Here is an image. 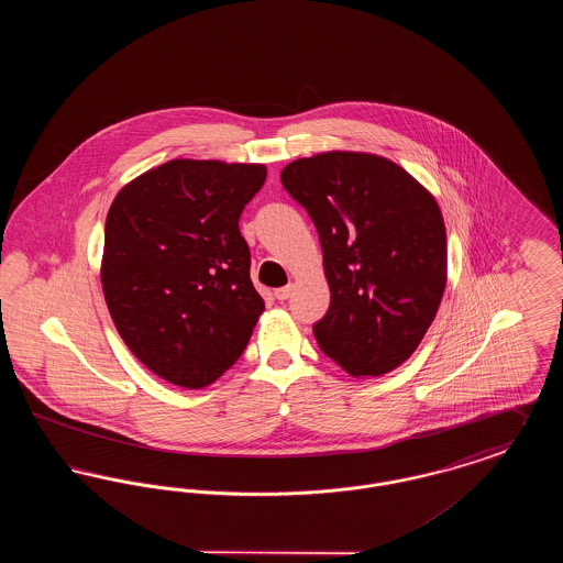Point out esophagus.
Listing matches in <instances>:
<instances>
[{"mask_svg": "<svg viewBox=\"0 0 563 563\" xmlns=\"http://www.w3.org/2000/svg\"><path fill=\"white\" fill-rule=\"evenodd\" d=\"M294 294V285H287V287H280V289H276L274 291V297L278 299V301H287L289 297Z\"/></svg>", "mask_w": 563, "mask_h": 563, "instance_id": "1", "label": "esophagus"}]
</instances>
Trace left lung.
Masks as SVG:
<instances>
[{"mask_svg":"<svg viewBox=\"0 0 563 563\" xmlns=\"http://www.w3.org/2000/svg\"><path fill=\"white\" fill-rule=\"evenodd\" d=\"M280 181L321 241L331 303L312 324L319 346L349 374L393 372L422 342L445 289L434 198L395 162L354 152L291 162Z\"/></svg>","mask_w":563,"mask_h":563,"instance_id":"1","label":"left lung"}]
</instances>
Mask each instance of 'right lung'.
Wrapping results in <instances>:
<instances>
[{"label":"right lung","mask_w":563,"mask_h":563,"mask_svg":"<svg viewBox=\"0 0 563 563\" xmlns=\"http://www.w3.org/2000/svg\"><path fill=\"white\" fill-rule=\"evenodd\" d=\"M262 164L170 161L120 189L101 283L124 344L154 374L202 388L246 349L264 299L251 283L242 211Z\"/></svg>","instance_id":"obj_1"}]
</instances>
